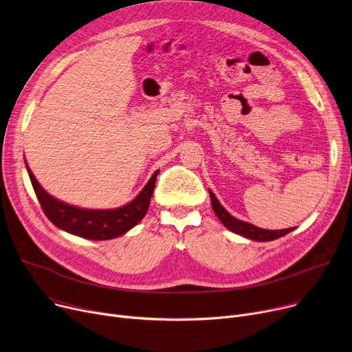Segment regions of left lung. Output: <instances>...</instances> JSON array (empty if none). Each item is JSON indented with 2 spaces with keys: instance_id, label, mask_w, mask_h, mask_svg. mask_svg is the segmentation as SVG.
I'll use <instances>...</instances> for the list:
<instances>
[{
  "instance_id": "8db88e82",
  "label": "left lung",
  "mask_w": 352,
  "mask_h": 352,
  "mask_svg": "<svg viewBox=\"0 0 352 352\" xmlns=\"http://www.w3.org/2000/svg\"><path fill=\"white\" fill-rule=\"evenodd\" d=\"M209 197H210V204H212V209H214L215 215L218 217V219L230 232L236 233V235H241L243 238L257 241V242H269V241H274L277 238H282V236L287 235L289 232H292L294 229V228H289V229H280V230H269V229L257 228L249 222H243L235 217H232L228 210L219 204L218 198L215 197V194L212 191H209Z\"/></svg>"
}]
</instances>
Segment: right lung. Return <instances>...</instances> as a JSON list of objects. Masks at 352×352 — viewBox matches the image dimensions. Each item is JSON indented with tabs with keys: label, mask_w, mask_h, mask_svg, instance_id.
Instances as JSON below:
<instances>
[{
	"label": "right lung",
	"mask_w": 352,
	"mask_h": 352,
	"mask_svg": "<svg viewBox=\"0 0 352 352\" xmlns=\"http://www.w3.org/2000/svg\"><path fill=\"white\" fill-rule=\"evenodd\" d=\"M36 198L48 219L59 229L91 241H107L124 235L147 214L154 192L157 170L144 188L129 204L114 209H85L65 204L46 192L25 162Z\"/></svg>",
	"instance_id": "obj_1"
}]
</instances>
